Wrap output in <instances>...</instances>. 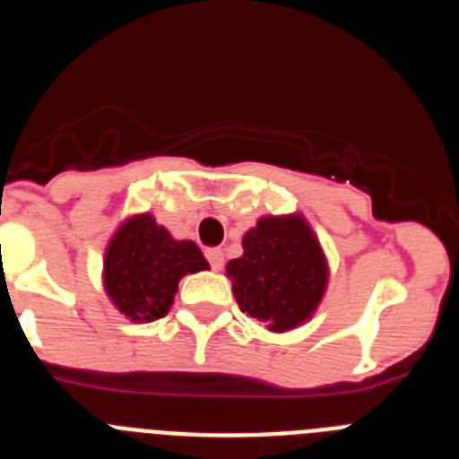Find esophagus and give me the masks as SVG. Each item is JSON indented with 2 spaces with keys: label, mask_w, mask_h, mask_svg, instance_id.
Instances as JSON below:
<instances>
[{
  "label": "esophagus",
  "mask_w": 459,
  "mask_h": 459,
  "mask_svg": "<svg viewBox=\"0 0 459 459\" xmlns=\"http://www.w3.org/2000/svg\"><path fill=\"white\" fill-rule=\"evenodd\" d=\"M206 259L213 271H221L222 264H225V253L221 248H209L206 250Z\"/></svg>",
  "instance_id": "34e87169"
}]
</instances>
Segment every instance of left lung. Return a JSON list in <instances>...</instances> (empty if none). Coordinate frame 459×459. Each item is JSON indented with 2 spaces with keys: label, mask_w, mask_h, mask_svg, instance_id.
I'll use <instances>...</instances> for the list:
<instances>
[{
  "label": "left lung",
  "mask_w": 459,
  "mask_h": 459,
  "mask_svg": "<svg viewBox=\"0 0 459 459\" xmlns=\"http://www.w3.org/2000/svg\"><path fill=\"white\" fill-rule=\"evenodd\" d=\"M243 255L227 262L241 312L273 333L301 326L322 303L328 264L301 213L259 218L243 234Z\"/></svg>",
  "instance_id": "left-lung-1"
}]
</instances>
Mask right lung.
I'll return each mask as SVG.
<instances>
[{
    "label": "right lung",
    "mask_w": 459,
    "mask_h": 459,
    "mask_svg": "<svg viewBox=\"0 0 459 459\" xmlns=\"http://www.w3.org/2000/svg\"><path fill=\"white\" fill-rule=\"evenodd\" d=\"M209 269L197 243L177 241L152 213H137L117 227L103 259L109 301L131 322L165 317L188 273Z\"/></svg>",
    "instance_id": "add662e5"
}]
</instances>
